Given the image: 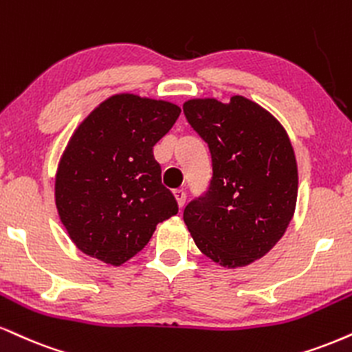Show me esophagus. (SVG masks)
Listing matches in <instances>:
<instances>
[{"mask_svg": "<svg viewBox=\"0 0 352 352\" xmlns=\"http://www.w3.org/2000/svg\"><path fill=\"white\" fill-rule=\"evenodd\" d=\"M173 197H175L177 203H179V208H184L185 200H187V193H185L184 190H175V192H173Z\"/></svg>", "mask_w": 352, "mask_h": 352, "instance_id": "esophagus-1", "label": "esophagus"}]
</instances>
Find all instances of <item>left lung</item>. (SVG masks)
I'll return each instance as SVG.
<instances>
[{
  "mask_svg": "<svg viewBox=\"0 0 352 352\" xmlns=\"http://www.w3.org/2000/svg\"><path fill=\"white\" fill-rule=\"evenodd\" d=\"M190 126L208 144V192L190 201L184 221L198 249L223 267L261 259L282 238L298 193L297 160L285 129L244 96L230 103H184Z\"/></svg>",
  "mask_w": 352,
  "mask_h": 352,
  "instance_id": "1",
  "label": "left lung"
}]
</instances>
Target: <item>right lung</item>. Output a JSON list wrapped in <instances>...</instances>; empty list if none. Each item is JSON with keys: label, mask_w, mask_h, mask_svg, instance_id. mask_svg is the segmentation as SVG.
<instances>
[{"label": "right lung", "mask_w": 352, "mask_h": 352, "mask_svg": "<svg viewBox=\"0 0 352 352\" xmlns=\"http://www.w3.org/2000/svg\"><path fill=\"white\" fill-rule=\"evenodd\" d=\"M180 116L177 104L121 93L85 118L55 175V205L80 251L121 265L179 213L152 147Z\"/></svg>", "instance_id": "1"}]
</instances>
